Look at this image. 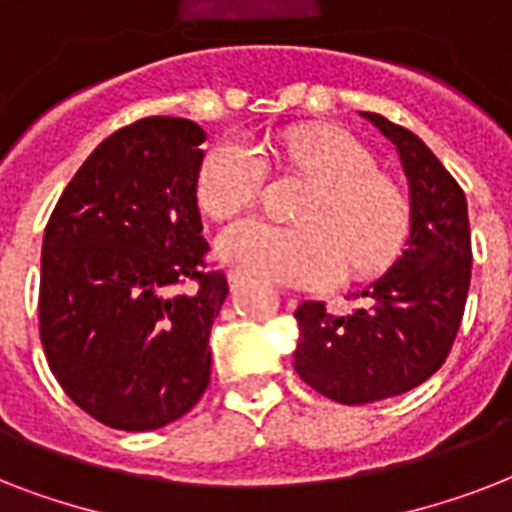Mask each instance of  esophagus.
<instances>
[{"label": "esophagus", "instance_id": "34e87169", "mask_svg": "<svg viewBox=\"0 0 512 512\" xmlns=\"http://www.w3.org/2000/svg\"><path fill=\"white\" fill-rule=\"evenodd\" d=\"M228 284H231V289H233V292H236V289H239L241 284H244V276H241L239 271H233L231 276H228Z\"/></svg>", "mask_w": 512, "mask_h": 512}]
</instances>
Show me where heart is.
Segmentation results:
<instances>
[{"mask_svg":"<svg viewBox=\"0 0 512 512\" xmlns=\"http://www.w3.org/2000/svg\"><path fill=\"white\" fill-rule=\"evenodd\" d=\"M287 164L319 183L300 215L305 228H281L257 217L228 225L217 255L233 268L289 287H324L348 268L380 271L401 252L409 233V201L393 180L374 172V159L340 130H300L281 143ZM265 185V162L247 140L225 138L199 167V204L225 220L252 207Z\"/></svg>","mask_w":512,"mask_h":512,"instance_id":"b5f03b06","label":"heart"}]
</instances>
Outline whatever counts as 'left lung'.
Instances as JSON below:
<instances>
[{"label":"left lung","instance_id":"8db88e82","mask_svg":"<svg viewBox=\"0 0 512 512\" xmlns=\"http://www.w3.org/2000/svg\"><path fill=\"white\" fill-rule=\"evenodd\" d=\"M396 146L409 185V236L396 263L356 295V311L297 305L295 369L337 404L401 396L438 372L462 324L470 287L468 201L414 132L361 111Z\"/></svg>","mask_w":512,"mask_h":512}]
</instances>
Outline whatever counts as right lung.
I'll return each mask as SVG.
<instances>
[{"label": "right lung", "instance_id": "right-lung-1", "mask_svg": "<svg viewBox=\"0 0 512 512\" xmlns=\"http://www.w3.org/2000/svg\"><path fill=\"white\" fill-rule=\"evenodd\" d=\"M204 130L151 116L100 143L42 241L39 335L66 396L103 425L156 430L209 385L207 342L228 295L204 271L196 180ZM191 278L193 293L176 287Z\"/></svg>", "mask_w": 512, "mask_h": 512}]
</instances>
